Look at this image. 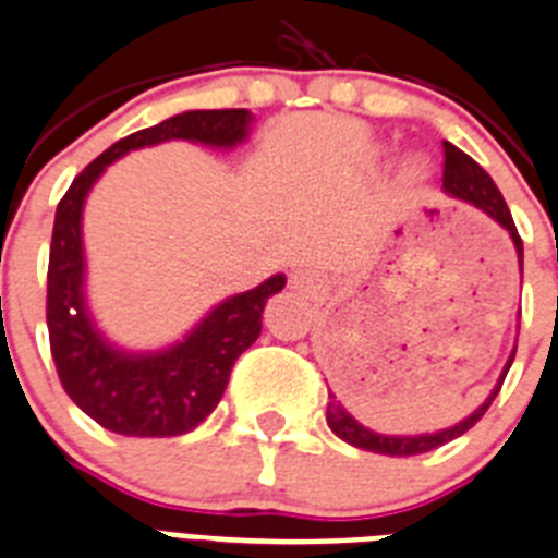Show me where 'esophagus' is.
<instances>
[{
    "instance_id": "esophagus-1",
    "label": "esophagus",
    "mask_w": 558,
    "mask_h": 558,
    "mask_svg": "<svg viewBox=\"0 0 558 558\" xmlns=\"http://www.w3.org/2000/svg\"><path fill=\"white\" fill-rule=\"evenodd\" d=\"M292 289H298V292H306V294H315L317 289H320V283H317V278L312 275V271H294Z\"/></svg>"
}]
</instances>
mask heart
I'll list each match as a JSON object with an SVG mask.
<instances>
[{"mask_svg":"<svg viewBox=\"0 0 558 558\" xmlns=\"http://www.w3.org/2000/svg\"><path fill=\"white\" fill-rule=\"evenodd\" d=\"M388 156V147L383 144H374L368 149V161H380V158ZM434 175V163L425 153H411V156L402 158L400 170H397V184H400L402 192H420Z\"/></svg>","mask_w":558,"mask_h":558,"instance_id":"obj_1","label":"heart"}]
</instances>
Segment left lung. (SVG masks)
Here are the masks:
<instances>
[{"label":"left lung","mask_w":558,"mask_h":558,"mask_svg":"<svg viewBox=\"0 0 558 558\" xmlns=\"http://www.w3.org/2000/svg\"><path fill=\"white\" fill-rule=\"evenodd\" d=\"M442 192H446L448 198L453 201H462L468 207L480 209L485 213L494 223L505 229L510 235V243H513V250H517V264L519 271H522V238L517 232V223L510 218V209L505 204L502 192L496 190L494 178L488 172L482 170L480 163L474 161L471 156H465L460 147H453V144L446 142V175H442ZM513 354H517V345L510 351L508 363H505L502 374H499V380L496 386L490 388V395L485 397L480 409H474L465 420L460 423L448 425V428H439V430H430V434H380V430H372L366 425L354 420L349 414L343 402L337 400L335 395H329V405H326V423L329 428L335 430V437H340L343 442L354 448H363V451H372V453H386V457H414V453H425V451H434V448L446 446L451 439L462 437L468 428H474L480 423V416L490 409V402L494 397L499 395V388H502L505 374H508L510 363H513Z\"/></svg>","instance_id":"8db88e82"}]
</instances>
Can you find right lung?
I'll return each instance as SVG.
<instances>
[{
    "label": "right lung",
    "mask_w": 558,
    "mask_h": 558,
    "mask_svg": "<svg viewBox=\"0 0 558 558\" xmlns=\"http://www.w3.org/2000/svg\"><path fill=\"white\" fill-rule=\"evenodd\" d=\"M250 110H186L121 138L70 184L56 207L48 266V331L56 372L70 400L101 428L121 437H181L221 402L229 372L264 326L271 294L287 287L278 271L250 292L215 303L181 340L158 349H128L105 335L87 298L84 204L107 167L133 149L190 142L235 149L250 138Z\"/></svg>",
    "instance_id": "right-lung-1"
}]
</instances>
